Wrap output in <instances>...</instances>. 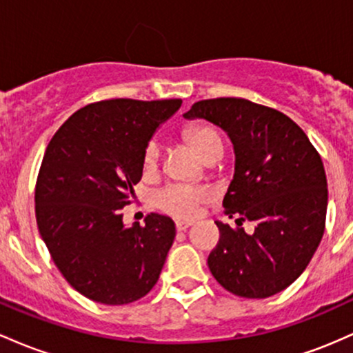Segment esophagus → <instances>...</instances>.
<instances>
[{"instance_id": "obj_1", "label": "esophagus", "mask_w": 353, "mask_h": 353, "mask_svg": "<svg viewBox=\"0 0 353 353\" xmlns=\"http://www.w3.org/2000/svg\"><path fill=\"white\" fill-rule=\"evenodd\" d=\"M193 221H188V220H176V230L178 232H183V230H187L188 227H192Z\"/></svg>"}]
</instances>
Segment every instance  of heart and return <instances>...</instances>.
Segmentation results:
<instances>
[{
    "label": "heart",
    "instance_id": "1",
    "mask_svg": "<svg viewBox=\"0 0 353 353\" xmlns=\"http://www.w3.org/2000/svg\"><path fill=\"white\" fill-rule=\"evenodd\" d=\"M188 138L195 148L203 155L205 152L213 143H219L220 137L210 126H193L190 128ZM158 157H160V145L157 140H150L145 146L143 152V163L145 166H153L157 163ZM207 193L203 190H198L195 187L183 183H170L153 195V203L157 205L161 212L170 213L173 216H180V219H193L200 210L201 201H205Z\"/></svg>",
    "mask_w": 353,
    "mask_h": 353
}]
</instances>
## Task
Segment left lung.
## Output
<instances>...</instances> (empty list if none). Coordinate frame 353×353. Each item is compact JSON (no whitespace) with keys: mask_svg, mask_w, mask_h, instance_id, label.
Here are the masks:
<instances>
[{"mask_svg":"<svg viewBox=\"0 0 353 353\" xmlns=\"http://www.w3.org/2000/svg\"><path fill=\"white\" fill-rule=\"evenodd\" d=\"M223 128L235 150V175L215 221L220 240L208 268L225 290L243 299H267L294 283L310 263L325 230L327 176L322 158L287 114L243 98L196 101L183 114ZM255 221L253 236L239 228Z\"/></svg>","mask_w":353,"mask_h":353,"instance_id":"1","label":"left lung"}]
</instances>
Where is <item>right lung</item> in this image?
I'll return each instance as SVG.
<instances>
[{"mask_svg":"<svg viewBox=\"0 0 353 353\" xmlns=\"http://www.w3.org/2000/svg\"><path fill=\"white\" fill-rule=\"evenodd\" d=\"M181 100L130 98L86 105L46 146L34 188L39 235L66 282L105 305L140 300L155 287L175 240L170 216L125 227L121 208L143 175L145 146Z\"/></svg>","mask_w":353,"mask_h":353,"instance_id":"add662e5","label":"right lung"}]
</instances>
